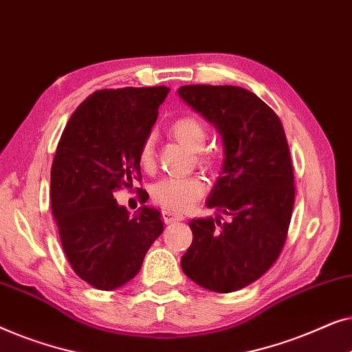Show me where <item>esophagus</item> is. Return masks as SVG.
Returning a JSON list of instances; mask_svg holds the SVG:
<instances>
[{"label":"esophagus","instance_id":"34e87169","mask_svg":"<svg viewBox=\"0 0 352 352\" xmlns=\"http://www.w3.org/2000/svg\"><path fill=\"white\" fill-rule=\"evenodd\" d=\"M162 216H163V221H165L166 224H171V223H176V221L184 219V216L179 213H175V211H170V210L162 211Z\"/></svg>","mask_w":352,"mask_h":352}]
</instances>
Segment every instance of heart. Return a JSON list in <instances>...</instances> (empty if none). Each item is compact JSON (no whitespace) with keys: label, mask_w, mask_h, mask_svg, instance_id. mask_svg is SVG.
I'll return each mask as SVG.
<instances>
[{"label":"heart","mask_w":352,"mask_h":352,"mask_svg":"<svg viewBox=\"0 0 352 352\" xmlns=\"http://www.w3.org/2000/svg\"><path fill=\"white\" fill-rule=\"evenodd\" d=\"M171 136L184 144L192 151H199L204 147L208 138V129L204 120L195 115H181L175 118L170 124ZM197 160L201 166L211 168L216 165L218 157L213 151H200ZM139 165L144 171H152L155 166V152H153V139H144L141 148H139ZM206 190L205 182L200 177H165L152 186L151 194L152 200L162 208L170 211H184L190 208L195 201L204 197Z\"/></svg>","instance_id":"1"}]
</instances>
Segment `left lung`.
I'll return each mask as SVG.
<instances>
[{
    "mask_svg": "<svg viewBox=\"0 0 352 352\" xmlns=\"http://www.w3.org/2000/svg\"><path fill=\"white\" fill-rule=\"evenodd\" d=\"M177 93L223 138V173L206 206L230 216L190 221L181 267L206 290L237 292L271 269L287 240L295 176L285 131L266 102L239 86L187 85Z\"/></svg>",
    "mask_w": 352,
    "mask_h": 352,
    "instance_id": "1",
    "label": "left lung"
}]
</instances>
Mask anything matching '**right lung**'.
<instances>
[{
    "mask_svg": "<svg viewBox=\"0 0 352 352\" xmlns=\"http://www.w3.org/2000/svg\"><path fill=\"white\" fill-rule=\"evenodd\" d=\"M168 91L166 86L94 91L72 113L57 144L52 216L72 269L98 290L131 280L163 232L160 211L142 206L138 216H129L113 194L142 179L139 148ZM144 192L139 195L146 197Z\"/></svg>",
    "mask_w": 352,
    "mask_h": 352,
    "instance_id": "right-lung-1",
    "label": "right lung"
}]
</instances>
